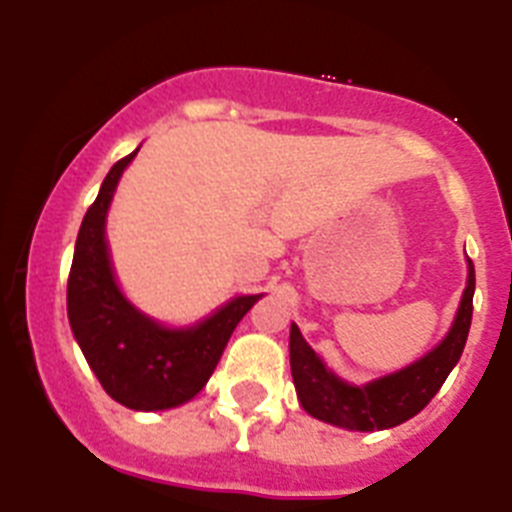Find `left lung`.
<instances>
[{"instance_id": "8db88e82", "label": "left lung", "mask_w": 512, "mask_h": 512, "mask_svg": "<svg viewBox=\"0 0 512 512\" xmlns=\"http://www.w3.org/2000/svg\"><path fill=\"white\" fill-rule=\"evenodd\" d=\"M472 297H474V264L469 261V279L459 312L451 325L449 336L443 338L431 354L400 372L354 387L328 372L320 356L307 346L300 328L289 330V364L292 379L302 408L312 418L325 420L348 431H382L392 428L413 415H418L428 402L436 397L441 384L451 374L456 361L461 359L464 343L472 325Z\"/></svg>"}]
</instances>
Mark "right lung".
Here are the masks:
<instances>
[{"label":"right lung","instance_id":"right-lung-1","mask_svg":"<svg viewBox=\"0 0 512 512\" xmlns=\"http://www.w3.org/2000/svg\"><path fill=\"white\" fill-rule=\"evenodd\" d=\"M130 156L104 176L81 220L69 271V323L104 392L130 410H166L192 400L215 372L235 325L261 295L235 297L187 330H171L135 310L112 277L104 217Z\"/></svg>","mask_w":512,"mask_h":512}]
</instances>
